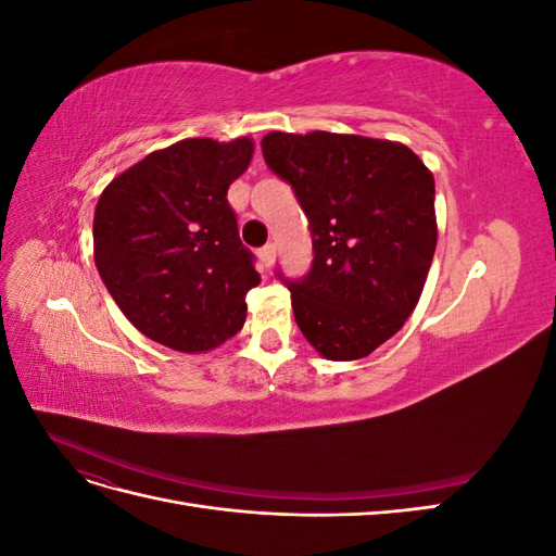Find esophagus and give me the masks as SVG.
Here are the masks:
<instances>
[{
  "label": "esophagus",
  "instance_id": "1",
  "mask_svg": "<svg viewBox=\"0 0 556 556\" xmlns=\"http://www.w3.org/2000/svg\"><path fill=\"white\" fill-rule=\"evenodd\" d=\"M260 262H262V266H274V262H276V245L274 243H266L262 250H260Z\"/></svg>",
  "mask_w": 556,
  "mask_h": 556
}]
</instances>
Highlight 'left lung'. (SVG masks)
I'll return each instance as SVG.
<instances>
[{
  "label": "left lung",
  "instance_id": "obj_1",
  "mask_svg": "<svg viewBox=\"0 0 556 556\" xmlns=\"http://www.w3.org/2000/svg\"><path fill=\"white\" fill-rule=\"evenodd\" d=\"M262 153L311 227V271L285 280L301 333L331 362L368 357L425 290L439 239L431 172L408 146L357 134L271 131Z\"/></svg>",
  "mask_w": 556,
  "mask_h": 556
}]
</instances>
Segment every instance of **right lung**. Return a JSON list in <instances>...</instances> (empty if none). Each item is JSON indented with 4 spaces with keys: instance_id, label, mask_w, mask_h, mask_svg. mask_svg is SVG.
Here are the masks:
<instances>
[{
    "instance_id": "add662e5",
    "label": "right lung",
    "mask_w": 556,
    "mask_h": 556,
    "mask_svg": "<svg viewBox=\"0 0 556 556\" xmlns=\"http://www.w3.org/2000/svg\"><path fill=\"white\" fill-rule=\"evenodd\" d=\"M248 137L185 139L115 176L94 208V264L113 301L150 341L206 352L245 323L260 274L227 190L252 160Z\"/></svg>"
}]
</instances>
